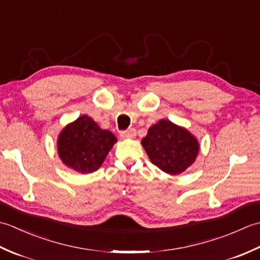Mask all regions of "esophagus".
I'll list each match as a JSON object with an SVG mask.
<instances>
[{
  "label": "esophagus",
  "mask_w": 260,
  "mask_h": 260,
  "mask_svg": "<svg viewBox=\"0 0 260 260\" xmlns=\"http://www.w3.org/2000/svg\"><path fill=\"white\" fill-rule=\"evenodd\" d=\"M135 136H136V131L134 128H129L127 131L120 132V137H123V139H133Z\"/></svg>",
  "instance_id": "34e87169"
}]
</instances>
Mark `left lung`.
Wrapping results in <instances>:
<instances>
[{
	"label": "left lung",
	"mask_w": 260,
	"mask_h": 260,
	"mask_svg": "<svg viewBox=\"0 0 260 260\" xmlns=\"http://www.w3.org/2000/svg\"><path fill=\"white\" fill-rule=\"evenodd\" d=\"M141 143L151 162L171 175L180 174L190 168L200 150L194 135L169 119H161L152 125Z\"/></svg>",
	"instance_id": "obj_1"
}]
</instances>
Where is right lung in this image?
<instances>
[{
    "label": "right lung",
    "mask_w": 260,
    "mask_h": 260,
    "mask_svg": "<svg viewBox=\"0 0 260 260\" xmlns=\"http://www.w3.org/2000/svg\"><path fill=\"white\" fill-rule=\"evenodd\" d=\"M116 142L112 132L101 128L89 116L81 115L59 133L58 155L67 168L81 174L91 173L102 167Z\"/></svg>",
    "instance_id": "obj_1"
}]
</instances>
